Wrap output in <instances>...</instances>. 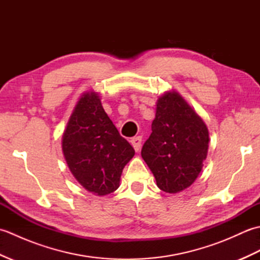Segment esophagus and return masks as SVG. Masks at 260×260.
Returning a JSON list of instances; mask_svg holds the SVG:
<instances>
[{"mask_svg":"<svg viewBox=\"0 0 260 260\" xmlns=\"http://www.w3.org/2000/svg\"><path fill=\"white\" fill-rule=\"evenodd\" d=\"M131 143H132V145H133L134 150L136 152H139L141 150V145H142V137L141 136L133 137V139L131 140Z\"/></svg>","mask_w":260,"mask_h":260,"instance_id":"1","label":"esophagus"}]
</instances>
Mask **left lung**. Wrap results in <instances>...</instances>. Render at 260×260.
Here are the masks:
<instances>
[{
	"mask_svg": "<svg viewBox=\"0 0 260 260\" xmlns=\"http://www.w3.org/2000/svg\"><path fill=\"white\" fill-rule=\"evenodd\" d=\"M208 147L209 131L200 116L179 92L163 93L141 152L159 189L174 194L189 187L201 172Z\"/></svg>",
	"mask_w": 260,
	"mask_h": 260,
	"instance_id": "1",
	"label": "left lung"
}]
</instances>
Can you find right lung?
Here are the masks:
<instances>
[{"instance_id": "right-lung-1", "label": "right lung", "mask_w": 260, "mask_h": 260, "mask_svg": "<svg viewBox=\"0 0 260 260\" xmlns=\"http://www.w3.org/2000/svg\"><path fill=\"white\" fill-rule=\"evenodd\" d=\"M62 152L75 179L101 197L118 189L123 169L135 154L95 91L82 93L75 106L62 135Z\"/></svg>"}]
</instances>
